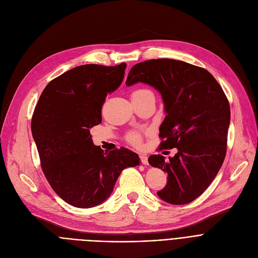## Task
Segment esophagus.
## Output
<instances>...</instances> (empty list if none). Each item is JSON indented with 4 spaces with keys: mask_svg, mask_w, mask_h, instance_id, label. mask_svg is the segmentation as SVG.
<instances>
[{
    "mask_svg": "<svg viewBox=\"0 0 258 258\" xmlns=\"http://www.w3.org/2000/svg\"><path fill=\"white\" fill-rule=\"evenodd\" d=\"M140 159H141V162H142L143 165H147L148 164V158H147V156L140 155Z\"/></svg>",
    "mask_w": 258,
    "mask_h": 258,
    "instance_id": "1",
    "label": "esophagus"
}]
</instances>
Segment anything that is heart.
<instances>
[{
	"mask_svg": "<svg viewBox=\"0 0 258 258\" xmlns=\"http://www.w3.org/2000/svg\"><path fill=\"white\" fill-rule=\"evenodd\" d=\"M147 93H152L150 90H147L145 88H138L136 90H134L132 92V98L133 97H140L142 96V95H145ZM127 141L134 145V146H141V143H142V139H141V136L140 134L137 133V132H132L127 135Z\"/></svg>",
	"mask_w": 258,
	"mask_h": 258,
	"instance_id": "obj_1",
	"label": "heart"
}]
</instances>
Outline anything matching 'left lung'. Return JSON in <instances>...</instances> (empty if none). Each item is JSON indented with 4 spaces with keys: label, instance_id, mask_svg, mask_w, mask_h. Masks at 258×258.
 Here are the masks:
<instances>
[{
    "label": "left lung",
    "instance_id": "obj_1",
    "mask_svg": "<svg viewBox=\"0 0 258 258\" xmlns=\"http://www.w3.org/2000/svg\"><path fill=\"white\" fill-rule=\"evenodd\" d=\"M144 83L163 97L166 117L160 126V150L177 147L169 161L152 155L148 163L168 174L157 195L184 205L204 192L218 174L227 152L230 105L222 87L204 68L169 58L135 64L126 85Z\"/></svg>",
    "mask_w": 258,
    "mask_h": 258
}]
</instances>
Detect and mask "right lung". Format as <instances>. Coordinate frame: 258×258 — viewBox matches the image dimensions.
I'll list each match as a JSON object with an SVG mask.
<instances>
[{"label":"right lung","mask_w":258,"mask_h":258,"mask_svg":"<svg viewBox=\"0 0 258 258\" xmlns=\"http://www.w3.org/2000/svg\"><path fill=\"white\" fill-rule=\"evenodd\" d=\"M125 68V62L73 68L52 79L35 105L31 131L40 166L53 190L74 207L101 204L121 171L140 163L127 148L102 151L90 133L101 123L106 95L121 85Z\"/></svg>","instance_id":"add662e5"}]
</instances>
